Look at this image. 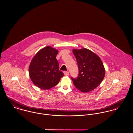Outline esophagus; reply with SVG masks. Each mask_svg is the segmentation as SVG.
I'll return each instance as SVG.
<instances>
[{
	"mask_svg": "<svg viewBox=\"0 0 133 133\" xmlns=\"http://www.w3.org/2000/svg\"><path fill=\"white\" fill-rule=\"evenodd\" d=\"M64 74L65 76H68L69 75V72L68 71H64Z\"/></svg>",
	"mask_w": 133,
	"mask_h": 133,
	"instance_id": "34e87169",
	"label": "esophagus"
}]
</instances>
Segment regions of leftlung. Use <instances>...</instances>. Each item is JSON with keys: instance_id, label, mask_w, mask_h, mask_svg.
Masks as SVG:
<instances>
[{"instance_id": "8db88e82", "label": "left lung", "mask_w": 133, "mask_h": 133, "mask_svg": "<svg viewBox=\"0 0 133 133\" xmlns=\"http://www.w3.org/2000/svg\"><path fill=\"white\" fill-rule=\"evenodd\" d=\"M73 53L79 69L78 77L71 78L75 87L83 93L93 91L101 83L105 76V68L101 59L85 48L73 49Z\"/></svg>"}]
</instances>
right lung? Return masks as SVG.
<instances>
[{"label": "right lung", "mask_w": 133, "mask_h": 133, "mask_svg": "<svg viewBox=\"0 0 133 133\" xmlns=\"http://www.w3.org/2000/svg\"><path fill=\"white\" fill-rule=\"evenodd\" d=\"M58 53L56 49L47 46L40 50L32 59L29 68V76L39 88L45 90L55 87L64 75L59 70Z\"/></svg>", "instance_id": "add662e5"}]
</instances>
